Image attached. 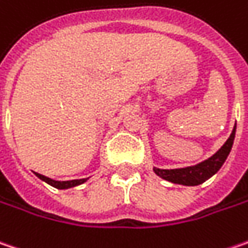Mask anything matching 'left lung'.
I'll list each match as a JSON object with an SVG mask.
<instances>
[{"instance_id":"1","label":"left lung","mask_w":248,"mask_h":248,"mask_svg":"<svg viewBox=\"0 0 248 248\" xmlns=\"http://www.w3.org/2000/svg\"><path fill=\"white\" fill-rule=\"evenodd\" d=\"M236 137V125L233 127V131L228 138V141L220 146V149L215 152L214 155L208 159H205L202 162L194 165V166L180 167V169H159V167H154V171L159 177L163 180H167L170 183L174 184H181V186H198L202 184L204 181L211 179L217 170L222 167L225 163V160L228 159L232 146H233V141Z\"/></svg>"}]
</instances>
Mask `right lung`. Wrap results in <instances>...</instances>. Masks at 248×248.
Returning a JSON list of instances; mask_svg holds the SVG:
<instances>
[{"instance_id": "right-lung-1", "label": "right lung", "mask_w": 248, "mask_h": 248, "mask_svg": "<svg viewBox=\"0 0 248 248\" xmlns=\"http://www.w3.org/2000/svg\"><path fill=\"white\" fill-rule=\"evenodd\" d=\"M37 177L40 180H43L44 183H47V184H50L51 187H54V188H58V190H68V188H72V187H77V186H81L83 183H86L88 179H79V180H68V181H57V180L50 179V177H46L43 174H40V173H34Z\"/></svg>"}]
</instances>
